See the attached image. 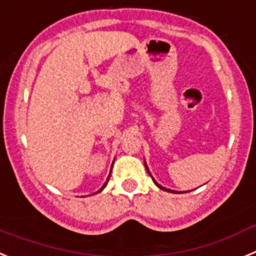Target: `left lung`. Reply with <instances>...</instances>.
Returning <instances> with one entry per match:
<instances>
[{
  "label": "left lung",
  "instance_id": "left-lung-1",
  "mask_svg": "<svg viewBox=\"0 0 256 256\" xmlns=\"http://www.w3.org/2000/svg\"><path fill=\"white\" fill-rule=\"evenodd\" d=\"M144 166H145V168H146V171H148L149 176H150V177H152V178H153V176H152V174H150V172H149V170H148V166H146V163H145V162H144ZM153 182H154V184H156V186H158V188H160V190H164V191H168V192H174H174H176V194H177V191H174V190H171V188H163V186H162V185H160V184L156 182V180H154V178H153Z\"/></svg>",
  "mask_w": 256,
  "mask_h": 256
}]
</instances>
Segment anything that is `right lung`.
Segmentation results:
<instances>
[{
    "mask_svg": "<svg viewBox=\"0 0 256 256\" xmlns=\"http://www.w3.org/2000/svg\"><path fill=\"white\" fill-rule=\"evenodd\" d=\"M112 166H114V164H112ZM110 176H111V174H110ZM110 176H108L107 181H106V182H104V184H103V186H102V188H100V190L96 191V192H100V191H102V190H103V188H106V186H107V182H108V180H110ZM96 192H94V194H96ZM94 194H93V195H94Z\"/></svg>",
    "mask_w": 256,
    "mask_h": 256,
    "instance_id": "add662e5",
    "label": "right lung"
}]
</instances>
